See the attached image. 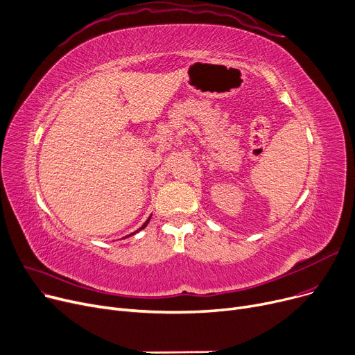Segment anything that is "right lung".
Wrapping results in <instances>:
<instances>
[{
    "label": "right lung",
    "mask_w": 355,
    "mask_h": 355,
    "mask_svg": "<svg viewBox=\"0 0 355 355\" xmlns=\"http://www.w3.org/2000/svg\"><path fill=\"white\" fill-rule=\"evenodd\" d=\"M151 216H153V214H151ZM151 216H149V217H148V220H146V221H145V223H144V225H142V227H141V229H139V230H142V229H145V227H146V225H148V223H149V220H151ZM139 230H137V232H134V233H130V234H128V236H132V234H135V233H138V232H139ZM128 236H126V237H128Z\"/></svg>",
    "instance_id": "add662e5"
}]
</instances>
